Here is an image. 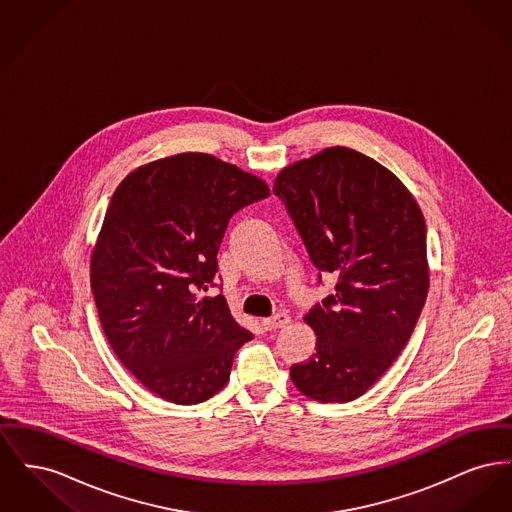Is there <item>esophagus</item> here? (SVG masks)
<instances>
[{"label":"esophagus","instance_id":"esophagus-1","mask_svg":"<svg viewBox=\"0 0 512 512\" xmlns=\"http://www.w3.org/2000/svg\"><path fill=\"white\" fill-rule=\"evenodd\" d=\"M288 322H290V317H288L286 313H278V315H274V317L263 318V320H261V326H263L265 330H278V328H284Z\"/></svg>","mask_w":512,"mask_h":512}]
</instances>
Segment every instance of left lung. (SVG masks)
<instances>
[{
  "mask_svg": "<svg viewBox=\"0 0 512 512\" xmlns=\"http://www.w3.org/2000/svg\"><path fill=\"white\" fill-rule=\"evenodd\" d=\"M311 263L338 276L336 293L305 317L317 353L290 368L295 388L320 403L361 397L399 357L428 295L426 224L407 188L374 159L330 147L278 174Z\"/></svg>",
  "mask_w": 512,
  "mask_h": 512,
  "instance_id": "8db88e82",
  "label": "left lung"
}]
</instances>
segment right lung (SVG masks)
<instances>
[{
  "label": "right lung",
  "mask_w": 512,
  "mask_h": 512,
  "mask_svg": "<svg viewBox=\"0 0 512 512\" xmlns=\"http://www.w3.org/2000/svg\"><path fill=\"white\" fill-rule=\"evenodd\" d=\"M267 184L205 153H180L128 174L111 197L92 255V293L111 349L147 390L194 405L230 378L253 334L217 286L230 219Z\"/></svg>",
  "instance_id": "obj_1"
}]
</instances>
